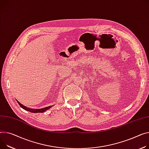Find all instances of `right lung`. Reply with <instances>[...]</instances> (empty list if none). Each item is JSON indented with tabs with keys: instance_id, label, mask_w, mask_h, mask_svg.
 Instances as JSON below:
<instances>
[{
	"instance_id": "1",
	"label": "right lung",
	"mask_w": 149,
	"mask_h": 149,
	"mask_svg": "<svg viewBox=\"0 0 149 149\" xmlns=\"http://www.w3.org/2000/svg\"><path fill=\"white\" fill-rule=\"evenodd\" d=\"M18 102V104L21 107H22V109H24V110H27L29 111H30L31 113H42V112H44L46 110H47L48 109H49L51 107H52V106H48V107H45V108H43V109H30V108H27V107L23 106L22 104H21L19 102Z\"/></svg>"
}]
</instances>
